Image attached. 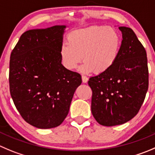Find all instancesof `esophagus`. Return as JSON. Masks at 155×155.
Instances as JSON below:
<instances>
[{"instance_id":"obj_1","label":"esophagus","mask_w":155,"mask_h":155,"mask_svg":"<svg viewBox=\"0 0 155 155\" xmlns=\"http://www.w3.org/2000/svg\"><path fill=\"white\" fill-rule=\"evenodd\" d=\"M82 81H83V83H87L88 81L87 77L84 76V75H82Z\"/></svg>"}]
</instances>
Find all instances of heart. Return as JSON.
Instances as JSON below:
<instances>
[{
  "instance_id": "obj_1",
  "label": "heart",
  "mask_w": 155,
  "mask_h": 155,
  "mask_svg": "<svg viewBox=\"0 0 155 155\" xmlns=\"http://www.w3.org/2000/svg\"><path fill=\"white\" fill-rule=\"evenodd\" d=\"M121 48L119 32L110 26H92L70 33L68 44L61 45L60 58L68 70L78 66L84 57V72L97 74L108 71L115 64Z\"/></svg>"
}]
</instances>
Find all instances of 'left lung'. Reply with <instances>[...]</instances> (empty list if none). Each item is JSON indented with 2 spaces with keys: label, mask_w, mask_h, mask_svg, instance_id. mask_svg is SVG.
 Here are the masks:
<instances>
[{
  "label": "left lung",
  "mask_w": 155,
  "mask_h": 155,
  "mask_svg": "<svg viewBox=\"0 0 155 155\" xmlns=\"http://www.w3.org/2000/svg\"><path fill=\"white\" fill-rule=\"evenodd\" d=\"M120 51L107 71L90 78L91 112L99 124L113 126L127 123L139 111L148 88L145 48L131 28L119 26Z\"/></svg>",
  "instance_id": "8db88e82"
}]
</instances>
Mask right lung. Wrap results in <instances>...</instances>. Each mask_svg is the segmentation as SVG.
<instances>
[{"instance_id":"right-lung-1","label":"right lung","mask_w":155,"mask_h":155,"mask_svg":"<svg viewBox=\"0 0 155 155\" xmlns=\"http://www.w3.org/2000/svg\"><path fill=\"white\" fill-rule=\"evenodd\" d=\"M66 26L23 32L10 59V92L26 123L39 129L58 126L68 116L81 76L61 64Z\"/></svg>"}]
</instances>
